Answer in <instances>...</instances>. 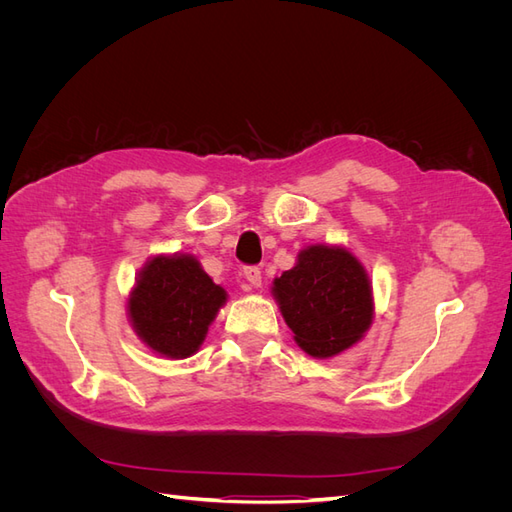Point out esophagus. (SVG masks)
<instances>
[{
    "instance_id": "1",
    "label": "esophagus",
    "mask_w": 512,
    "mask_h": 512,
    "mask_svg": "<svg viewBox=\"0 0 512 512\" xmlns=\"http://www.w3.org/2000/svg\"><path fill=\"white\" fill-rule=\"evenodd\" d=\"M245 280L250 282V286L260 288V284H262V271H260V267H245Z\"/></svg>"
}]
</instances>
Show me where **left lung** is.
<instances>
[{"instance_id": "8db88e82", "label": "left lung", "mask_w": 512, "mask_h": 512, "mask_svg": "<svg viewBox=\"0 0 512 512\" xmlns=\"http://www.w3.org/2000/svg\"><path fill=\"white\" fill-rule=\"evenodd\" d=\"M273 294L297 344L312 356L350 348L374 316L367 273L342 247H307L297 267L273 282Z\"/></svg>"}]
</instances>
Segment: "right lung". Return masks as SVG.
Segmentation results:
<instances>
[{"label":"right lung","instance_id":"add662e5","mask_svg":"<svg viewBox=\"0 0 512 512\" xmlns=\"http://www.w3.org/2000/svg\"><path fill=\"white\" fill-rule=\"evenodd\" d=\"M226 292L192 256H158L138 277L128 301L138 337L170 359L198 350Z\"/></svg>","mask_w":512,"mask_h":512}]
</instances>
